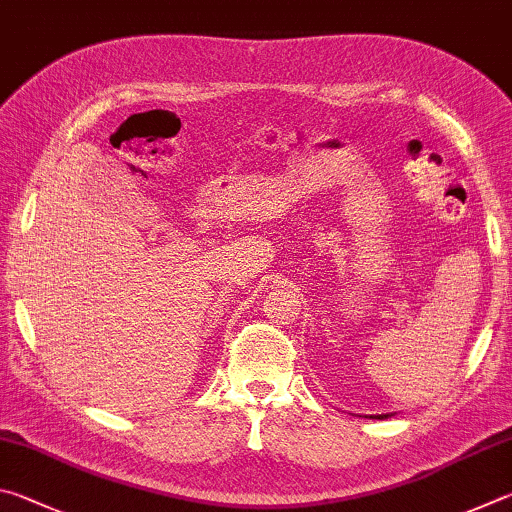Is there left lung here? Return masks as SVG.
<instances>
[{
	"instance_id": "obj_1",
	"label": "left lung",
	"mask_w": 512,
	"mask_h": 512,
	"mask_svg": "<svg viewBox=\"0 0 512 512\" xmlns=\"http://www.w3.org/2000/svg\"><path fill=\"white\" fill-rule=\"evenodd\" d=\"M369 418H378V420H382V418H389V414H380V416H369Z\"/></svg>"
}]
</instances>
